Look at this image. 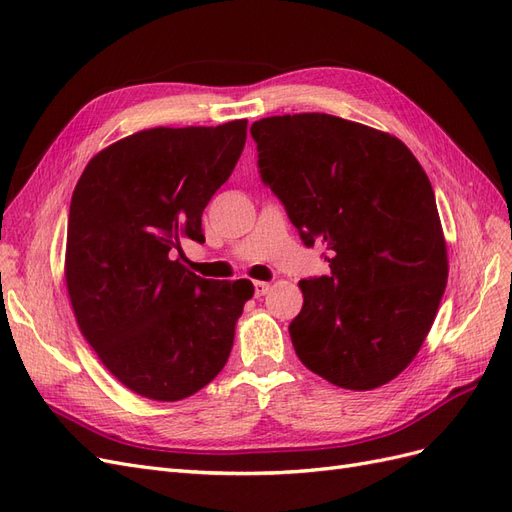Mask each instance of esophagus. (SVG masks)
Masks as SVG:
<instances>
[{
    "label": "esophagus",
    "instance_id": "obj_1",
    "mask_svg": "<svg viewBox=\"0 0 512 512\" xmlns=\"http://www.w3.org/2000/svg\"><path fill=\"white\" fill-rule=\"evenodd\" d=\"M269 284L267 282H254V294H256V297L260 299V297H265V294L269 292Z\"/></svg>",
    "mask_w": 512,
    "mask_h": 512
}]
</instances>
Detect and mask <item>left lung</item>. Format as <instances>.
I'll return each mask as SVG.
<instances>
[{
    "label": "left lung",
    "mask_w": 512,
    "mask_h": 512,
    "mask_svg": "<svg viewBox=\"0 0 512 512\" xmlns=\"http://www.w3.org/2000/svg\"><path fill=\"white\" fill-rule=\"evenodd\" d=\"M250 132L303 243L329 250L331 275L299 282L294 352L339 389H378L421 350L446 288L429 177L399 138L335 115L265 117Z\"/></svg>",
    "instance_id": "obj_1"
}]
</instances>
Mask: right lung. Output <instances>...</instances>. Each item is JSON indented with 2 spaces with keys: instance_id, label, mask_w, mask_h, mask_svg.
Returning a JSON list of instances; mask_svg holds the SVG:
<instances>
[{
  "instance_id": "right-lung-1",
  "label": "right lung",
  "mask_w": 512,
  "mask_h": 512,
  "mask_svg": "<svg viewBox=\"0 0 512 512\" xmlns=\"http://www.w3.org/2000/svg\"><path fill=\"white\" fill-rule=\"evenodd\" d=\"M245 136L247 119L143 130L96 153L76 183L66 243L72 312L104 367L136 395L185 399L228 361L254 286L198 277L181 243L205 241L203 211Z\"/></svg>"
}]
</instances>
